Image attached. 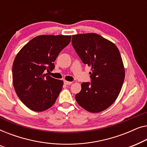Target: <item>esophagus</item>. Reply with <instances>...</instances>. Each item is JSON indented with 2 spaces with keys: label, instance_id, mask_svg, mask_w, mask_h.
Instances as JSON below:
<instances>
[{
  "label": "esophagus",
  "instance_id": "1",
  "mask_svg": "<svg viewBox=\"0 0 147 147\" xmlns=\"http://www.w3.org/2000/svg\"><path fill=\"white\" fill-rule=\"evenodd\" d=\"M64 84H66V85H71V84H72V82H68V81H66V80H65V81H64Z\"/></svg>",
  "mask_w": 147,
  "mask_h": 147
}]
</instances>
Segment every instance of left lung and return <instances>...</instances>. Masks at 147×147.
I'll return each mask as SVG.
<instances>
[{
  "instance_id": "1",
  "label": "left lung",
  "mask_w": 147,
  "mask_h": 147,
  "mask_svg": "<svg viewBox=\"0 0 147 147\" xmlns=\"http://www.w3.org/2000/svg\"><path fill=\"white\" fill-rule=\"evenodd\" d=\"M72 45L84 63L91 67V82L82 84L76 95L78 104L98 113L115 102L123 84L125 70L115 44L96 33L72 35Z\"/></svg>"
}]
</instances>
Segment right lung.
Wrapping results in <instances>:
<instances>
[{"label":"right lung","mask_w":147,"mask_h":147,"mask_svg":"<svg viewBox=\"0 0 147 147\" xmlns=\"http://www.w3.org/2000/svg\"><path fill=\"white\" fill-rule=\"evenodd\" d=\"M71 41L70 35H39L20 50L13 65V83L21 101L35 112L49 109L63 85L62 80L47 75L53 62Z\"/></svg>","instance_id":"1"}]
</instances>
